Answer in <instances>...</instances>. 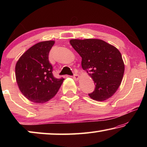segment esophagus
Segmentation results:
<instances>
[{"label":"esophagus","mask_w":147,"mask_h":147,"mask_svg":"<svg viewBox=\"0 0 147 147\" xmlns=\"http://www.w3.org/2000/svg\"><path fill=\"white\" fill-rule=\"evenodd\" d=\"M73 79L74 80H78L79 78H80V76H79V75H78V74H74V75L73 76Z\"/></svg>","instance_id":"esophagus-1"}]
</instances>
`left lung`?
Masks as SVG:
<instances>
[{"instance_id":"1","label":"left lung","mask_w":147,"mask_h":147,"mask_svg":"<svg viewBox=\"0 0 147 147\" xmlns=\"http://www.w3.org/2000/svg\"><path fill=\"white\" fill-rule=\"evenodd\" d=\"M70 44L82 57V67L95 84L89 97L104 101L120 86L124 72L121 54L115 47L99 39H73Z\"/></svg>"}]
</instances>
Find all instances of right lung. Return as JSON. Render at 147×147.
I'll return each mask as SVG.
<instances>
[{
  "label": "right lung",
  "instance_id": "add662e5",
  "mask_svg": "<svg viewBox=\"0 0 147 147\" xmlns=\"http://www.w3.org/2000/svg\"><path fill=\"white\" fill-rule=\"evenodd\" d=\"M54 41L35 44L20 57L16 65V78L19 90L29 100L47 102L58 93L64 80L53 74L49 54Z\"/></svg>",
  "mask_w": 147,
  "mask_h": 147
}]
</instances>
